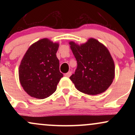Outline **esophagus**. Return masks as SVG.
<instances>
[{
	"label": "esophagus",
	"mask_w": 135,
	"mask_h": 135,
	"mask_svg": "<svg viewBox=\"0 0 135 135\" xmlns=\"http://www.w3.org/2000/svg\"><path fill=\"white\" fill-rule=\"evenodd\" d=\"M71 75H72V72H69L66 73V74H65V76L66 77H70L71 76Z\"/></svg>",
	"instance_id": "obj_1"
}]
</instances>
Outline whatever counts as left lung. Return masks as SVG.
Instances as JSON below:
<instances>
[{
  "mask_svg": "<svg viewBox=\"0 0 135 135\" xmlns=\"http://www.w3.org/2000/svg\"><path fill=\"white\" fill-rule=\"evenodd\" d=\"M77 68L70 79L77 90L89 95L105 92L115 77V65L105 46L94 38L77 44L70 41Z\"/></svg>",
  "mask_w": 135,
  "mask_h": 135,
  "instance_id": "1",
  "label": "left lung"
}]
</instances>
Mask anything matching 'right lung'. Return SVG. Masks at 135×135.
I'll return each mask as SVG.
<instances>
[{
    "label": "right lung",
    "mask_w": 135,
    "mask_h": 135,
    "mask_svg": "<svg viewBox=\"0 0 135 135\" xmlns=\"http://www.w3.org/2000/svg\"><path fill=\"white\" fill-rule=\"evenodd\" d=\"M59 43L42 38L31 45L23 56L19 66V79L30 97L46 98L56 90L63 77L56 55Z\"/></svg>",
    "instance_id": "1"
}]
</instances>
